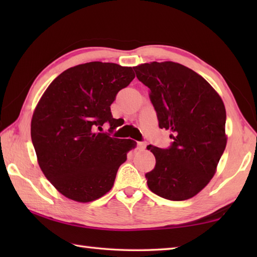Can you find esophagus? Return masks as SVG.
Listing matches in <instances>:
<instances>
[{
    "label": "esophagus",
    "instance_id": "esophagus-1",
    "mask_svg": "<svg viewBox=\"0 0 257 257\" xmlns=\"http://www.w3.org/2000/svg\"><path fill=\"white\" fill-rule=\"evenodd\" d=\"M137 147H138L139 150H144V149L146 148V147H147V144H146V143H143V141H140V143H138Z\"/></svg>",
    "mask_w": 257,
    "mask_h": 257
}]
</instances>
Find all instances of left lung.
<instances>
[{"label":"left lung","mask_w":257,"mask_h":257,"mask_svg":"<svg viewBox=\"0 0 257 257\" xmlns=\"http://www.w3.org/2000/svg\"><path fill=\"white\" fill-rule=\"evenodd\" d=\"M149 88L159 128L170 130L166 149L148 146L156 157L147 184L163 199L183 201L210 182L226 146L225 107L207 81L192 69L173 62L134 67Z\"/></svg>","instance_id":"obj_1"}]
</instances>
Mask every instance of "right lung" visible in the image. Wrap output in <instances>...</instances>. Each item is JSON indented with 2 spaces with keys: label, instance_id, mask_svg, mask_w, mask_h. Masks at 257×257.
<instances>
[{
  "label": "right lung",
  "instance_id": "obj_1",
  "mask_svg": "<svg viewBox=\"0 0 257 257\" xmlns=\"http://www.w3.org/2000/svg\"><path fill=\"white\" fill-rule=\"evenodd\" d=\"M134 78L132 67L81 64L57 76L38 101L32 143L43 173L66 198L90 202L112 188L136 143L110 137L116 129L110 106ZM106 122L109 133H98L96 128Z\"/></svg>",
  "mask_w": 257,
  "mask_h": 257
}]
</instances>
